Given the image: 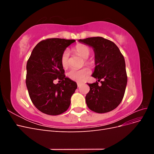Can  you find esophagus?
<instances>
[{
    "label": "esophagus",
    "instance_id": "obj_1",
    "mask_svg": "<svg viewBox=\"0 0 154 154\" xmlns=\"http://www.w3.org/2000/svg\"><path fill=\"white\" fill-rule=\"evenodd\" d=\"M77 85H78V87H80V86L82 85V83H77Z\"/></svg>",
    "mask_w": 154,
    "mask_h": 154
}]
</instances>
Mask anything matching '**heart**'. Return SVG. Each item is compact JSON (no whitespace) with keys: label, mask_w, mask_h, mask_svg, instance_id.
<instances>
[{"label":"heart","mask_w":154,"mask_h":154,"mask_svg":"<svg viewBox=\"0 0 154 154\" xmlns=\"http://www.w3.org/2000/svg\"><path fill=\"white\" fill-rule=\"evenodd\" d=\"M75 53L84 60L85 63L89 67H93L95 65V61L93 59H88L91 53V49L85 44H78L74 48ZM61 64L64 69L70 67L69 53L67 51H65L61 57ZM90 74V70L88 68H83L80 70H72L68 72V77L71 80L82 82L85 80Z\"/></svg>","instance_id":"1"}]
</instances>
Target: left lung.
<instances>
[{"mask_svg": "<svg viewBox=\"0 0 154 154\" xmlns=\"http://www.w3.org/2000/svg\"><path fill=\"white\" fill-rule=\"evenodd\" d=\"M80 42L94 49L95 54L94 71L92 76L101 80L89 83L90 91L86 96L88 109L97 113H106L115 109L122 102L127 75L123 54L113 42L103 37H91L80 39Z\"/></svg>", "mask_w": 154, "mask_h": 154, "instance_id": "obj_1", "label": "left lung"}]
</instances>
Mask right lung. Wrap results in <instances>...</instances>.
Masks as SVG:
<instances>
[{
  "label": "right lung",
  "instance_id": "1",
  "mask_svg": "<svg viewBox=\"0 0 154 154\" xmlns=\"http://www.w3.org/2000/svg\"><path fill=\"white\" fill-rule=\"evenodd\" d=\"M75 40L48 38L32 50L27 62L26 83L32 103L44 114L57 116L66 112L77 88L76 82L66 78L61 57ZM57 79L62 81L54 85Z\"/></svg>",
  "mask_w": 154,
  "mask_h": 154
}]
</instances>
